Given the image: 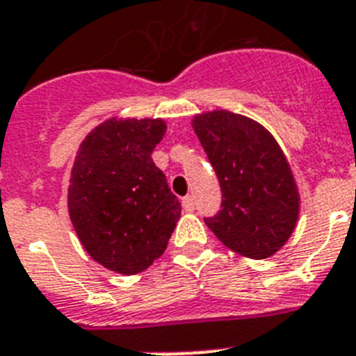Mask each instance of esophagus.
I'll return each instance as SVG.
<instances>
[{
  "mask_svg": "<svg viewBox=\"0 0 356 356\" xmlns=\"http://www.w3.org/2000/svg\"><path fill=\"white\" fill-rule=\"evenodd\" d=\"M182 208H184V211L191 213L193 209H195V202H193V197L191 195H186L184 199H182Z\"/></svg>",
  "mask_w": 356,
  "mask_h": 356,
  "instance_id": "1",
  "label": "esophagus"
}]
</instances>
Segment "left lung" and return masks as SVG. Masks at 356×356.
I'll return each mask as SVG.
<instances>
[{"label": "left lung", "instance_id": "obj_1", "mask_svg": "<svg viewBox=\"0 0 356 356\" xmlns=\"http://www.w3.org/2000/svg\"><path fill=\"white\" fill-rule=\"evenodd\" d=\"M193 129L222 190L220 211L204 222L247 258L280 251L298 222L299 195L276 140L259 123L227 111L197 116Z\"/></svg>", "mask_w": 356, "mask_h": 356}]
</instances>
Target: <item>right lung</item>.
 <instances>
[{
    "label": "right lung",
    "mask_w": 356,
    "mask_h": 356,
    "mask_svg": "<svg viewBox=\"0 0 356 356\" xmlns=\"http://www.w3.org/2000/svg\"><path fill=\"white\" fill-rule=\"evenodd\" d=\"M165 131L163 120H109L79 148L70 216L86 251L109 270H145L165 252L181 216V202L152 161Z\"/></svg>",
    "instance_id": "1"
}]
</instances>
